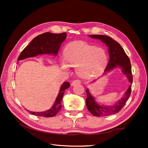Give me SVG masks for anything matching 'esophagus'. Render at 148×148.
<instances>
[{"label":"esophagus","instance_id":"34e87169","mask_svg":"<svg viewBox=\"0 0 148 148\" xmlns=\"http://www.w3.org/2000/svg\"><path fill=\"white\" fill-rule=\"evenodd\" d=\"M80 83H81V82H80L79 80L75 79V80H74V81H73L72 83H71V85H72V86H75V85L79 84Z\"/></svg>","mask_w":148,"mask_h":148}]
</instances>
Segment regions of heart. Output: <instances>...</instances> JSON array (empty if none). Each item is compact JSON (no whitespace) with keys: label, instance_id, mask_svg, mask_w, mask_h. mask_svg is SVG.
<instances>
[{"label":"heart","instance_id":"obj_1","mask_svg":"<svg viewBox=\"0 0 148 148\" xmlns=\"http://www.w3.org/2000/svg\"><path fill=\"white\" fill-rule=\"evenodd\" d=\"M64 61L62 67L68 69V65L76 67V73L83 78H91L101 73L107 63L105 50L101 47L93 46L84 42L69 44L64 51Z\"/></svg>","mask_w":148,"mask_h":148}]
</instances>
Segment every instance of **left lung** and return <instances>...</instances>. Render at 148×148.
Instances as JSON below:
<instances>
[{"mask_svg": "<svg viewBox=\"0 0 148 148\" xmlns=\"http://www.w3.org/2000/svg\"><path fill=\"white\" fill-rule=\"evenodd\" d=\"M89 36L94 39H99L108 47L110 59L106 69L104 70V74H106L109 71L119 67L122 70L123 74L127 77L129 83H130L127 91L125 92L123 97L113 105L105 106L99 104L95 100V97H93L91 92H89V89H87L86 90L87 94V98L86 99L87 109L94 116L101 117V116L112 115L117 113L122 109L130 96L132 83L133 82L130 61L122 47L112 38L107 36L100 34H91ZM96 80H94V82H95Z\"/></svg>", "mask_w": 148, "mask_h": 148, "instance_id": "8db88e82", "label": "left lung"}]
</instances>
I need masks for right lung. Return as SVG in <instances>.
Here are the masks:
<instances>
[{
	"label": "right lung",
	"instance_id": "right-lung-1",
	"mask_svg": "<svg viewBox=\"0 0 148 148\" xmlns=\"http://www.w3.org/2000/svg\"><path fill=\"white\" fill-rule=\"evenodd\" d=\"M66 38V33L56 34L47 32L40 34L34 38L29 44V45L23 49L18 58V61L42 54L56 56L62 42L65 41ZM70 86V83L66 82L62 84L59 94L51 109L44 112H32L29 110H28V112L31 114L39 117H54L61 109L62 101L64 92Z\"/></svg>",
	"mask_w": 148,
	"mask_h": 148
}]
</instances>
